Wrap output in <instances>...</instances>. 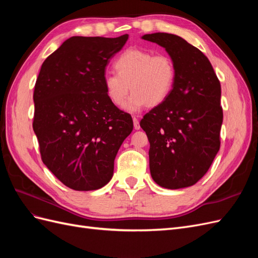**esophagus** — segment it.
Returning a JSON list of instances; mask_svg holds the SVG:
<instances>
[{
	"label": "esophagus",
	"instance_id": "obj_1",
	"mask_svg": "<svg viewBox=\"0 0 258 258\" xmlns=\"http://www.w3.org/2000/svg\"><path fill=\"white\" fill-rule=\"evenodd\" d=\"M134 127H135V129L136 130H139L140 128V122H139V119L137 118V117H134Z\"/></svg>",
	"mask_w": 258,
	"mask_h": 258
}]
</instances>
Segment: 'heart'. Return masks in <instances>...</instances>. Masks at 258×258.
I'll use <instances>...</instances> for the list:
<instances>
[{
  "mask_svg": "<svg viewBox=\"0 0 258 258\" xmlns=\"http://www.w3.org/2000/svg\"><path fill=\"white\" fill-rule=\"evenodd\" d=\"M114 69L116 74H105L103 79L106 95L116 106H122L131 90L134 93L124 105L130 113L160 105L175 83L174 62L167 54L131 48L115 60Z\"/></svg>",
  "mask_w": 258,
  "mask_h": 258,
  "instance_id": "b5f03b06",
  "label": "heart"
}]
</instances>
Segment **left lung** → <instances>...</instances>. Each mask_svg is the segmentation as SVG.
Masks as SVG:
<instances>
[{
  "label": "left lung",
  "instance_id": "left-lung-1",
  "mask_svg": "<svg viewBox=\"0 0 258 258\" xmlns=\"http://www.w3.org/2000/svg\"><path fill=\"white\" fill-rule=\"evenodd\" d=\"M142 38L165 48L176 70L167 100L140 122L151 145V175L163 188H184L208 172L220 151L221 84L209 59L184 38L160 32Z\"/></svg>",
  "mask_w": 258,
  "mask_h": 258
}]
</instances>
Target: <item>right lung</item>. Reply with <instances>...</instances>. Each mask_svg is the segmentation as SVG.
<instances>
[{"mask_svg": "<svg viewBox=\"0 0 258 258\" xmlns=\"http://www.w3.org/2000/svg\"><path fill=\"white\" fill-rule=\"evenodd\" d=\"M127 40L72 36L42 64L33 130L44 165L69 188L96 190L110 182L117 152L134 129L103 84L110 59Z\"/></svg>", "mask_w": 258, "mask_h": 258, "instance_id": "right-lung-1", "label": "right lung"}]
</instances>
